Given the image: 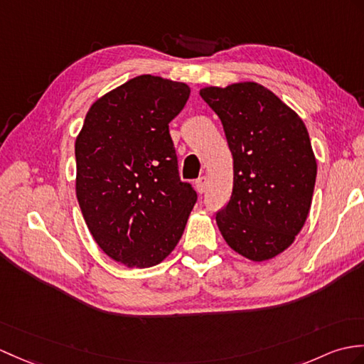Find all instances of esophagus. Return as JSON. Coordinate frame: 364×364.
I'll list each match as a JSON object with an SVG mask.
<instances>
[{
  "instance_id": "1",
  "label": "esophagus",
  "mask_w": 364,
  "mask_h": 364,
  "mask_svg": "<svg viewBox=\"0 0 364 364\" xmlns=\"http://www.w3.org/2000/svg\"><path fill=\"white\" fill-rule=\"evenodd\" d=\"M196 189L198 193H203L206 191V176H200V178L196 181Z\"/></svg>"
}]
</instances>
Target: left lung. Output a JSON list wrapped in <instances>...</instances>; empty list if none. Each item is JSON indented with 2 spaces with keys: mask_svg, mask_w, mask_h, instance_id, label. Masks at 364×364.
<instances>
[{
  "mask_svg": "<svg viewBox=\"0 0 364 364\" xmlns=\"http://www.w3.org/2000/svg\"><path fill=\"white\" fill-rule=\"evenodd\" d=\"M234 161L232 196L215 220L225 242L252 262L281 255L310 213L316 158L296 112L256 82L205 87Z\"/></svg>",
  "mask_w": 364,
  "mask_h": 364,
  "instance_id": "1",
  "label": "left lung"
}]
</instances>
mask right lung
<instances>
[{"instance_id": "1", "label": "right lung", "mask_w": 364, "mask_h": 364, "mask_svg": "<svg viewBox=\"0 0 364 364\" xmlns=\"http://www.w3.org/2000/svg\"><path fill=\"white\" fill-rule=\"evenodd\" d=\"M189 85L144 74L99 97L75 138V196L108 257L158 265L175 250L197 193L178 176L168 122Z\"/></svg>"}]
</instances>
